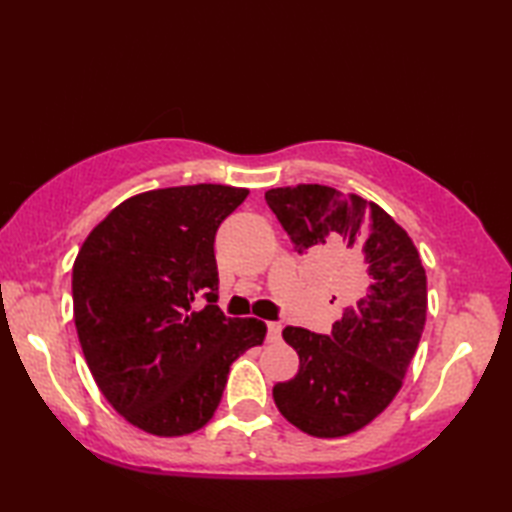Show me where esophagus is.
I'll list each match as a JSON object with an SVG mask.
<instances>
[{
	"mask_svg": "<svg viewBox=\"0 0 512 512\" xmlns=\"http://www.w3.org/2000/svg\"><path fill=\"white\" fill-rule=\"evenodd\" d=\"M281 339V325L268 323V343H277Z\"/></svg>",
	"mask_w": 512,
	"mask_h": 512,
	"instance_id": "obj_1",
	"label": "esophagus"
}]
</instances>
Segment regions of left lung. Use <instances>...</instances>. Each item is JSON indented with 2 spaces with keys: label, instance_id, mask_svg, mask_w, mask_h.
<instances>
[{
  "label": "left lung",
  "instance_id": "8db88e82",
  "mask_svg": "<svg viewBox=\"0 0 512 512\" xmlns=\"http://www.w3.org/2000/svg\"><path fill=\"white\" fill-rule=\"evenodd\" d=\"M297 253L343 250L352 306L330 336L284 330L299 372L273 387L288 422L314 438H341L383 413L402 387L427 321V275L411 237L378 204L323 184L266 191Z\"/></svg>",
  "mask_w": 512,
  "mask_h": 512
}]
</instances>
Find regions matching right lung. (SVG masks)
<instances>
[{"mask_svg":"<svg viewBox=\"0 0 512 512\" xmlns=\"http://www.w3.org/2000/svg\"><path fill=\"white\" fill-rule=\"evenodd\" d=\"M246 195L224 184L134 195L76 255L72 301L85 361L107 402L151 436L202 429L235 358L264 343V321L228 319L215 306V233ZM200 296L207 306L195 313Z\"/></svg>","mask_w":512,"mask_h":512,"instance_id":"right-lung-1","label":"right lung"}]
</instances>
